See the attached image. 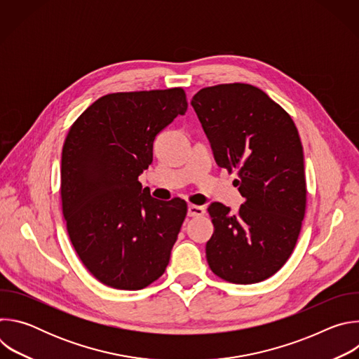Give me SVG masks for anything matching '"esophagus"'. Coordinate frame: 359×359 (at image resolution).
I'll return each instance as SVG.
<instances>
[{
	"label": "esophagus",
	"mask_w": 359,
	"mask_h": 359,
	"mask_svg": "<svg viewBox=\"0 0 359 359\" xmlns=\"http://www.w3.org/2000/svg\"><path fill=\"white\" fill-rule=\"evenodd\" d=\"M204 213H206L204 208L197 206V204H189V208H187V216L189 217H198V216H203Z\"/></svg>",
	"instance_id": "obj_1"
}]
</instances>
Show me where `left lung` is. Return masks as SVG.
Instances as JSON below:
<instances>
[{"label":"left lung","mask_w":359,"mask_h":359,"mask_svg":"<svg viewBox=\"0 0 359 359\" xmlns=\"http://www.w3.org/2000/svg\"><path fill=\"white\" fill-rule=\"evenodd\" d=\"M216 163L237 170L245 198L230 215L222 203L208 212L215 233L206 244L212 271L234 284L274 276L290 259L306 204L304 155L291 116L260 88L220 83L191 99Z\"/></svg>","instance_id":"1"}]
</instances>
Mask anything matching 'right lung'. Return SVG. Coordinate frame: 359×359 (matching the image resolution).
Instances as JSON below:
<instances>
[{
    "instance_id": "right-lung-1",
    "label": "right lung",
    "mask_w": 359,
    "mask_h": 359,
    "mask_svg": "<svg viewBox=\"0 0 359 359\" xmlns=\"http://www.w3.org/2000/svg\"><path fill=\"white\" fill-rule=\"evenodd\" d=\"M186 109L183 88L108 93L67 135L61 165L67 231L102 284L142 290L169 264L187 203L153 198L139 175L151 163L156 136Z\"/></svg>"
}]
</instances>
